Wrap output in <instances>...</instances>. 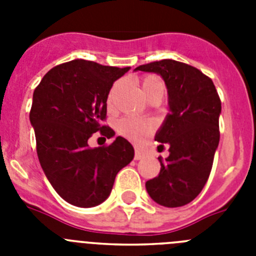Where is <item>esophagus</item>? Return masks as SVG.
<instances>
[{"label":"esophagus","instance_id":"34e87169","mask_svg":"<svg viewBox=\"0 0 256 256\" xmlns=\"http://www.w3.org/2000/svg\"><path fill=\"white\" fill-rule=\"evenodd\" d=\"M144 152H142L141 150H136L134 151V160H142L144 159Z\"/></svg>","mask_w":256,"mask_h":256}]
</instances>
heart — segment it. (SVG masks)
Returning <instances> with one entry per match:
<instances>
[{"instance_id": "1", "label": "heart", "mask_w": 256, "mask_h": 256, "mask_svg": "<svg viewBox=\"0 0 256 256\" xmlns=\"http://www.w3.org/2000/svg\"><path fill=\"white\" fill-rule=\"evenodd\" d=\"M123 82L118 80L112 84V90L108 92V105L110 108L114 106L116 94L120 90ZM141 87L144 96L148 100L152 101H162L165 94V83L159 76L155 74H148L141 78ZM155 130V123L148 119H140L134 116H124L116 123V132L126 138L130 140L133 142H142L146 137L151 134Z\"/></svg>"}]
</instances>
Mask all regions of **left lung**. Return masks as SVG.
<instances>
[{
    "mask_svg": "<svg viewBox=\"0 0 256 256\" xmlns=\"http://www.w3.org/2000/svg\"><path fill=\"white\" fill-rule=\"evenodd\" d=\"M136 70L162 76L170 110L155 136L168 144L169 156L159 158V176L146 182V190L159 205L183 206L198 198L212 172L220 137V98L212 79L184 62L165 58Z\"/></svg>",
    "mask_w": 256,
    "mask_h": 256,
    "instance_id": "1",
    "label": "left lung"
}]
</instances>
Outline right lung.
Segmentation results:
<instances>
[{
	"label": "right lung",
	"instance_id": "obj_1",
	"mask_svg": "<svg viewBox=\"0 0 256 256\" xmlns=\"http://www.w3.org/2000/svg\"><path fill=\"white\" fill-rule=\"evenodd\" d=\"M128 70L73 60L52 68L34 90L29 119L40 166L55 191L74 206L104 202L118 172L133 160V146L120 136L108 146H88L94 133L106 138L115 134L102 124L106 101L112 83Z\"/></svg>",
	"mask_w": 256,
	"mask_h": 256
}]
</instances>
